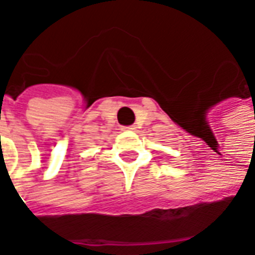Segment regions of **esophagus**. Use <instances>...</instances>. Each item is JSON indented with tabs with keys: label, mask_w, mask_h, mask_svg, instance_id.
Wrapping results in <instances>:
<instances>
[{
	"label": "esophagus",
	"mask_w": 255,
	"mask_h": 255,
	"mask_svg": "<svg viewBox=\"0 0 255 255\" xmlns=\"http://www.w3.org/2000/svg\"><path fill=\"white\" fill-rule=\"evenodd\" d=\"M123 129H131V131H135V129H136V126H129V127H124Z\"/></svg>",
	"instance_id": "34e87169"
}]
</instances>
